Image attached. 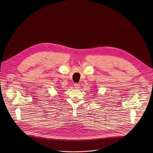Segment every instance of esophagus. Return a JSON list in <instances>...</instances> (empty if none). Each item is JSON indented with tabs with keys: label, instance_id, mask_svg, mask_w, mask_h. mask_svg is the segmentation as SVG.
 Here are the masks:
<instances>
[{
	"label": "esophagus",
	"instance_id": "esophagus-1",
	"mask_svg": "<svg viewBox=\"0 0 153 153\" xmlns=\"http://www.w3.org/2000/svg\"><path fill=\"white\" fill-rule=\"evenodd\" d=\"M74 88L76 89H78L80 88V85L78 84H74Z\"/></svg>",
	"mask_w": 153,
	"mask_h": 153
}]
</instances>
